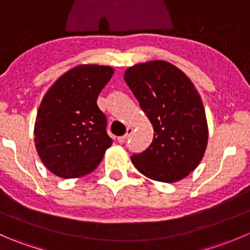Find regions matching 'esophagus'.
<instances>
[{
  "mask_svg": "<svg viewBox=\"0 0 250 250\" xmlns=\"http://www.w3.org/2000/svg\"><path fill=\"white\" fill-rule=\"evenodd\" d=\"M133 133V128H127V133H125V135H122V137H118L117 138V141L118 143H125V141H127L128 138L130 137V134Z\"/></svg>",
  "mask_w": 250,
  "mask_h": 250,
  "instance_id": "1",
  "label": "esophagus"
}]
</instances>
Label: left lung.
I'll return each instance as SVG.
<instances>
[{
	"mask_svg": "<svg viewBox=\"0 0 250 250\" xmlns=\"http://www.w3.org/2000/svg\"><path fill=\"white\" fill-rule=\"evenodd\" d=\"M125 81L153 127V139L132 162L141 174L175 183L197 168L208 144L202 99L191 80L163 60L125 70Z\"/></svg>",
	"mask_w": 250,
	"mask_h": 250,
	"instance_id": "obj_1",
	"label": "left lung"
}]
</instances>
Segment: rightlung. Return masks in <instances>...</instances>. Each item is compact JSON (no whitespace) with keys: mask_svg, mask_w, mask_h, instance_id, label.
I'll return each mask as SVG.
<instances>
[{"mask_svg":"<svg viewBox=\"0 0 250 250\" xmlns=\"http://www.w3.org/2000/svg\"><path fill=\"white\" fill-rule=\"evenodd\" d=\"M113 67L78 65L48 89L35 122V146L49 172L64 179L89 174L112 145L97 99Z\"/></svg>","mask_w":250,"mask_h":250,"instance_id":"1","label":"right lung"}]
</instances>
